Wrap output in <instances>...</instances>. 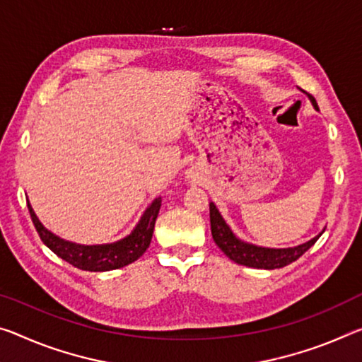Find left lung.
<instances>
[{"mask_svg":"<svg viewBox=\"0 0 362 362\" xmlns=\"http://www.w3.org/2000/svg\"><path fill=\"white\" fill-rule=\"evenodd\" d=\"M308 98L313 103L315 111H319L317 103H315L314 96L309 93ZM209 217H211V233L214 238L216 245L223 251L228 259L233 262L242 264L246 267H255V269H280L285 267L296 261L298 257L303 256L311 246L317 242V238L324 233V230L319 235H315L314 238L309 240L306 243H301L298 246H291V248H266V246H257L253 243L243 242L237 235L232 232V228L228 223L223 221L219 209L216 208L214 203H209Z\"/></svg>","mask_w":362,"mask_h":362,"instance_id":"left-lung-1","label":"left lung"}]
</instances>
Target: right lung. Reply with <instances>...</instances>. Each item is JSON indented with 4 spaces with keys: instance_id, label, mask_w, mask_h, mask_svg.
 <instances>
[{
    "instance_id": "right-lung-1",
    "label": "right lung",
    "mask_w": 362,
    "mask_h": 362,
    "mask_svg": "<svg viewBox=\"0 0 362 362\" xmlns=\"http://www.w3.org/2000/svg\"><path fill=\"white\" fill-rule=\"evenodd\" d=\"M27 206L40 238H42V242L47 245L54 255L59 256L61 259H64L66 262L72 264L74 267L82 269V271L106 272L129 266V264L139 259V257L148 250V246H150L153 238L154 223H156L159 214L160 197H158L150 206H148L146 211L143 212L141 219L136 223L134 230L130 232V235L124 237L122 240H117V242L114 243L105 245H80L67 242V240L57 237V235L48 230V228L40 222L35 211H33L32 204L28 202Z\"/></svg>"
}]
</instances>
